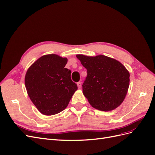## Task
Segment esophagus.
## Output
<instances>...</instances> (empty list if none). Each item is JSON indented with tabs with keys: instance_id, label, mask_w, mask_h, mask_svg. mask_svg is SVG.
<instances>
[{
	"instance_id": "esophagus-1",
	"label": "esophagus",
	"mask_w": 155,
	"mask_h": 155,
	"mask_svg": "<svg viewBox=\"0 0 155 155\" xmlns=\"http://www.w3.org/2000/svg\"><path fill=\"white\" fill-rule=\"evenodd\" d=\"M77 85H78V88H81V82H80V81L78 82V83H77Z\"/></svg>"
}]
</instances>
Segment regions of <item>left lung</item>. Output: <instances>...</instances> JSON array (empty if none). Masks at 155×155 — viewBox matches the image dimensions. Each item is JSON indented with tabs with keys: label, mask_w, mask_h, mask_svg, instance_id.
Returning <instances> with one entry per match:
<instances>
[{
	"label": "left lung",
	"mask_w": 155,
	"mask_h": 155,
	"mask_svg": "<svg viewBox=\"0 0 155 155\" xmlns=\"http://www.w3.org/2000/svg\"><path fill=\"white\" fill-rule=\"evenodd\" d=\"M87 69L83 93L92 107L110 111L121 105L129 87L130 74L118 61L105 55H76Z\"/></svg>",
	"instance_id": "obj_1"
}]
</instances>
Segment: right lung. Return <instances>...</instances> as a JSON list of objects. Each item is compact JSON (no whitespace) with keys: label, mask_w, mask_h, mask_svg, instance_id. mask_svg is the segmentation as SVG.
I'll return each mask as SVG.
<instances>
[{"label":"right lung","mask_w":155,"mask_h":155,"mask_svg":"<svg viewBox=\"0 0 155 155\" xmlns=\"http://www.w3.org/2000/svg\"><path fill=\"white\" fill-rule=\"evenodd\" d=\"M67 58L56 54L42 56L28 69L25 86L31 101L41 113L50 116L63 110L78 86L65 68Z\"/></svg>","instance_id":"obj_1"}]
</instances>
